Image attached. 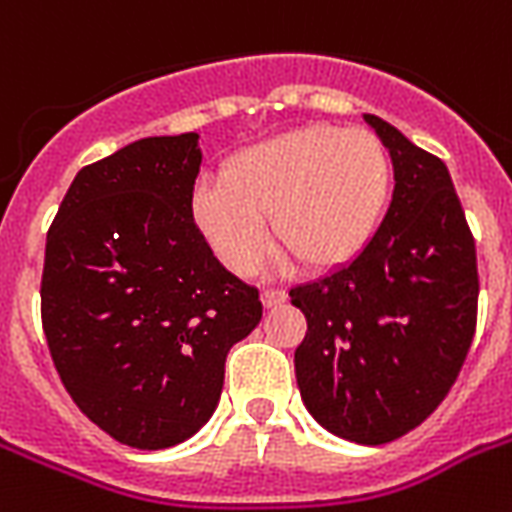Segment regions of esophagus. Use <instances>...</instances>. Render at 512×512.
<instances>
[{
  "mask_svg": "<svg viewBox=\"0 0 512 512\" xmlns=\"http://www.w3.org/2000/svg\"><path fill=\"white\" fill-rule=\"evenodd\" d=\"M265 308H276V305L287 303V292L284 289H263V295H260Z\"/></svg>",
  "mask_w": 512,
  "mask_h": 512,
  "instance_id": "1",
  "label": "esophagus"
}]
</instances>
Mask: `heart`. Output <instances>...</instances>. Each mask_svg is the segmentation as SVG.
Here are the masks:
<instances>
[{"instance_id":"obj_1","label":"heart","mask_w":512,"mask_h":512,"mask_svg":"<svg viewBox=\"0 0 512 512\" xmlns=\"http://www.w3.org/2000/svg\"><path fill=\"white\" fill-rule=\"evenodd\" d=\"M390 191L393 159L374 132L311 124L236 151L220 183L193 188L191 217L239 276L255 273L271 249L268 217L303 268L335 271L369 247Z\"/></svg>"}]
</instances>
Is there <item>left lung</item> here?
I'll return each mask as SVG.
<instances>
[{
  "mask_svg": "<svg viewBox=\"0 0 512 512\" xmlns=\"http://www.w3.org/2000/svg\"><path fill=\"white\" fill-rule=\"evenodd\" d=\"M396 188L369 247L324 279L289 289L308 332L295 350L300 396L319 425L388 444L436 412L478 321L476 239L446 164L366 114Z\"/></svg>",
  "mask_w": 512,
  "mask_h": 512,
  "instance_id": "8db88e82",
  "label": "left lung"
}]
</instances>
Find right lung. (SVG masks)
I'll list each match as a JSON object with an SVG mask.
<instances>
[{
  "label": "right lung",
  "instance_id": "obj_1",
  "mask_svg": "<svg viewBox=\"0 0 512 512\" xmlns=\"http://www.w3.org/2000/svg\"><path fill=\"white\" fill-rule=\"evenodd\" d=\"M199 135L143 138L74 177L47 231L42 327L68 396L132 449L209 420L260 292L217 263L191 217Z\"/></svg>",
  "mask_w": 512,
  "mask_h": 512
}]
</instances>
